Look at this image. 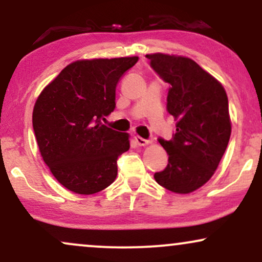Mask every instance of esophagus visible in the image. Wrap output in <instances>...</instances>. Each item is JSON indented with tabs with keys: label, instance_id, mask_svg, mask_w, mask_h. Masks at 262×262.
<instances>
[{
	"label": "esophagus",
	"instance_id": "34e87169",
	"mask_svg": "<svg viewBox=\"0 0 262 262\" xmlns=\"http://www.w3.org/2000/svg\"><path fill=\"white\" fill-rule=\"evenodd\" d=\"M134 140H135V143H137L139 146H145L146 144H149V140L144 139V138L139 137V135H137V137H134Z\"/></svg>",
	"mask_w": 262,
	"mask_h": 262
}]
</instances>
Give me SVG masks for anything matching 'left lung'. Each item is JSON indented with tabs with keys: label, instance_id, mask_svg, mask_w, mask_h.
I'll list each match as a JSON object with an SVG mask.
<instances>
[{
	"label": "left lung",
	"instance_id": "8db88e82",
	"mask_svg": "<svg viewBox=\"0 0 262 262\" xmlns=\"http://www.w3.org/2000/svg\"><path fill=\"white\" fill-rule=\"evenodd\" d=\"M145 56L170 85L166 110L177 121L172 139H158L169 155V164L155 172L154 179L171 192L189 193L213 176L229 143L227 93L193 60L160 53Z\"/></svg>",
	"mask_w": 262,
	"mask_h": 262
}]
</instances>
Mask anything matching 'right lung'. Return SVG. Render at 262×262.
<instances>
[{
    "label": "right lung",
    "instance_id": "add662e5",
    "mask_svg": "<svg viewBox=\"0 0 262 262\" xmlns=\"http://www.w3.org/2000/svg\"><path fill=\"white\" fill-rule=\"evenodd\" d=\"M138 56L80 60L68 65L39 95L33 129L43 160L64 187L100 192L116 180L129 135L104 125L116 108V87Z\"/></svg>",
    "mask_w": 262,
    "mask_h": 262
}]
</instances>
